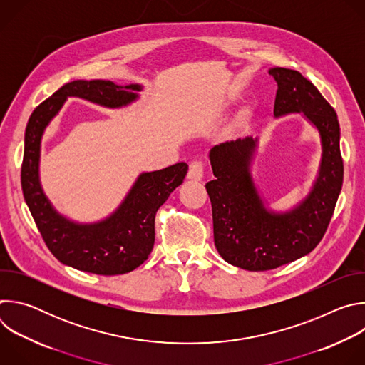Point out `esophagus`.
Here are the masks:
<instances>
[{"label":"esophagus","instance_id":"34e87169","mask_svg":"<svg viewBox=\"0 0 365 365\" xmlns=\"http://www.w3.org/2000/svg\"><path fill=\"white\" fill-rule=\"evenodd\" d=\"M202 178H203V165H202V162H199V160L192 162V163L189 165L187 179L199 182V180H202Z\"/></svg>","mask_w":365,"mask_h":365}]
</instances>
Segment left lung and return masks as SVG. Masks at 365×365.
Wrapping results in <instances>:
<instances>
[{
    "label": "left lung",
    "instance_id": "obj_1",
    "mask_svg": "<svg viewBox=\"0 0 365 365\" xmlns=\"http://www.w3.org/2000/svg\"><path fill=\"white\" fill-rule=\"evenodd\" d=\"M269 73L277 83L274 118L300 114L319 134L321 160L309 193L290 210L274 211L251 173L257 137L211 148L215 179L205 187L212 205L215 247L227 263L250 272L277 269L314 250L332 218L344 179L335 110L297 71L272 68Z\"/></svg>",
    "mask_w": 365,
    "mask_h": 365
}]
</instances>
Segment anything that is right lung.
<instances>
[{
  "mask_svg": "<svg viewBox=\"0 0 365 365\" xmlns=\"http://www.w3.org/2000/svg\"><path fill=\"white\" fill-rule=\"evenodd\" d=\"M140 91V83L120 86L102 79L73 81L41 102L29 118L21 166L23 195L46 245L65 266L101 276L124 274L141 266L154 245L155 212L187 173L183 162L140 173L117 210L95 222L69 220L44 193L40 182L41 140L66 99L76 96L117 110L135 102Z\"/></svg>",
  "mask_w": 365,
  "mask_h": 365,
  "instance_id": "right-lung-1",
  "label": "right lung"
}]
</instances>
